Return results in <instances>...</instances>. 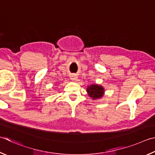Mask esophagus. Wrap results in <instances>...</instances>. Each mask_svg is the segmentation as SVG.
<instances>
[{"label":"esophagus","mask_w":155,"mask_h":155,"mask_svg":"<svg viewBox=\"0 0 155 155\" xmlns=\"http://www.w3.org/2000/svg\"><path fill=\"white\" fill-rule=\"evenodd\" d=\"M71 81L72 82H76L78 81V77H76L75 75H71Z\"/></svg>","instance_id":"esophagus-1"}]
</instances>
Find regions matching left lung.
Segmentation results:
<instances>
[{
    "mask_svg": "<svg viewBox=\"0 0 155 155\" xmlns=\"http://www.w3.org/2000/svg\"><path fill=\"white\" fill-rule=\"evenodd\" d=\"M86 92L88 96L91 97L93 100L100 99L104 96L105 89L104 86L97 84H93L90 86H87Z\"/></svg>",
    "mask_w": 155,
    "mask_h": 155,
    "instance_id": "obj_1",
    "label": "left lung"
}]
</instances>
